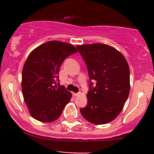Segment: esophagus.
Masks as SVG:
<instances>
[{"label": "esophagus", "mask_w": 154, "mask_h": 154, "mask_svg": "<svg viewBox=\"0 0 154 154\" xmlns=\"http://www.w3.org/2000/svg\"><path fill=\"white\" fill-rule=\"evenodd\" d=\"M78 95H80V93H74V92H73V96H74V97H77Z\"/></svg>", "instance_id": "34e87169"}]
</instances>
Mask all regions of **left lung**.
Returning <instances> with one entry per match:
<instances>
[{"mask_svg": "<svg viewBox=\"0 0 154 154\" xmlns=\"http://www.w3.org/2000/svg\"><path fill=\"white\" fill-rule=\"evenodd\" d=\"M86 63L91 80L87 103L80 112L94 125H105L122 112L130 93V68L122 53L107 45H77Z\"/></svg>", "mask_w": 154, "mask_h": 154, "instance_id": "8db88e82", "label": "left lung"}]
</instances>
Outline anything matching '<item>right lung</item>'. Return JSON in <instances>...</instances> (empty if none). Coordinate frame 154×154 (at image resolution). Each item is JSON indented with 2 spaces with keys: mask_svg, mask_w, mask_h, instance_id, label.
<instances>
[{
  "mask_svg": "<svg viewBox=\"0 0 154 154\" xmlns=\"http://www.w3.org/2000/svg\"><path fill=\"white\" fill-rule=\"evenodd\" d=\"M77 52L72 45L50 41L29 54L23 68L21 88L29 114L35 119L54 122L71 100V93L64 86H57V80L65 59Z\"/></svg>",
  "mask_w": 154,
  "mask_h": 154,
  "instance_id": "obj_1",
  "label": "right lung"
}]
</instances>
